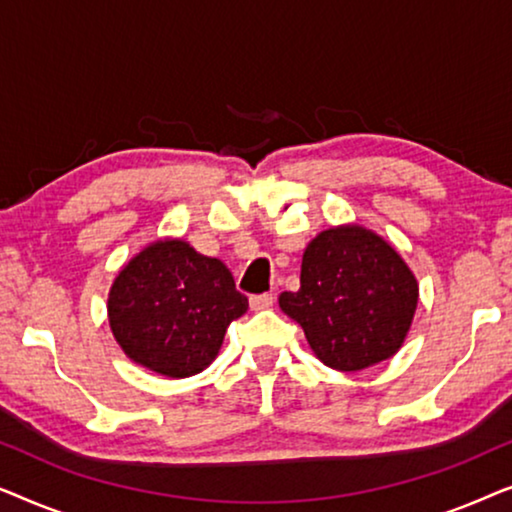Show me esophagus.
Listing matches in <instances>:
<instances>
[{
	"label": "esophagus",
	"mask_w": 512,
	"mask_h": 512,
	"mask_svg": "<svg viewBox=\"0 0 512 512\" xmlns=\"http://www.w3.org/2000/svg\"><path fill=\"white\" fill-rule=\"evenodd\" d=\"M272 303H275L272 293H258V296L249 298L251 310H268V307H272Z\"/></svg>",
	"instance_id": "obj_1"
}]
</instances>
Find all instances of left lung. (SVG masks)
Listing matches in <instances>:
<instances>
[{
  "mask_svg": "<svg viewBox=\"0 0 512 512\" xmlns=\"http://www.w3.org/2000/svg\"><path fill=\"white\" fill-rule=\"evenodd\" d=\"M417 296L415 275L382 237L340 226L307 244L300 289L284 291L279 307L326 366L352 373L398 352Z\"/></svg>",
  "mask_w": 512,
  "mask_h": 512,
  "instance_id": "1",
  "label": "left lung"
}]
</instances>
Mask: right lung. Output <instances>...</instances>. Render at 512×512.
Segmentation results:
<instances>
[{"mask_svg":"<svg viewBox=\"0 0 512 512\" xmlns=\"http://www.w3.org/2000/svg\"><path fill=\"white\" fill-rule=\"evenodd\" d=\"M247 307V296L235 289L219 258L165 240L118 272L109 293V324L132 361L165 377H188L214 361L230 321Z\"/></svg>","mask_w":512,"mask_h":512,"instance_id":"right-lung-1","label":"right lung"}]
</instances>
